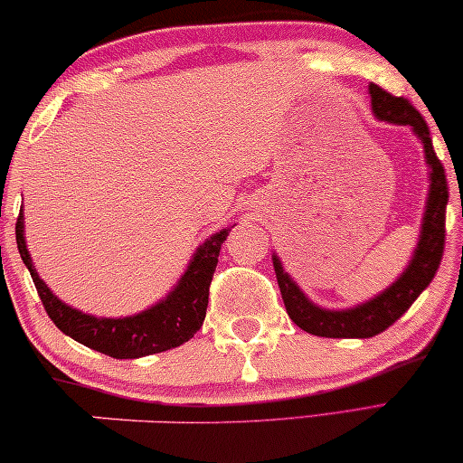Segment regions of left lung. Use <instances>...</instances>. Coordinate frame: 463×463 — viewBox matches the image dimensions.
Segmentation results:
<instances>
[{
  "mask_svg": "<svg viewBox=\"0 0 463 463\" xmlns=\"http://www.w3.org/2000/svg\"><path fill=\"white\" fill-rule=\"evenodd\" d=\"M372 114L378 120L410 127L411 133L418 137L424 149V162L429 165V195L422 213V224L416 250L405 270L391 282L389 287L368 301L357 303L354 307L328 309L303 293V288L285 270L276 251L272 253V264L279 280L282 301H285L287 314L299 328L316 336H328V339H370L381 335L383 330L397 322L411 307V303L420 298V293L430 285L434 274L439 270L445 250V213L449 202V189L443 164L434 154L429 124L408 99L395 98L386 93L374 82L368 85Z\"/></svg>",
  "mask_w": 463,
  "mask_h": 463,
  "instance_id": "obj_1",
  "label": "left lung"
}]
</instances>
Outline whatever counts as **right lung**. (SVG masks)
<instances>
[{
    "instance_id": "add662e5",
    "label": "right lung",
    "mask_w": 463,
    "mask_h": 463,
    "mask_svg": "<svg viewBox=\"0 0 463 463\" xmlns=\"http://www.w3.org/2000/svg\"><path fill=\"white\" fill-rule=\"evenodd\" d=\"M232 226L213 232L197 247L183 276L165 298L143 312L124 316V318H103V316L85 314L53 295L45 280L37 274L29 247H26L23 210H20L16 222V243L47 316L61 333L103 355L116 357V360H137V357L175 349L193 339V335L202 328L220 247L229 237Z\"/></svg>"
}]
</instances>
